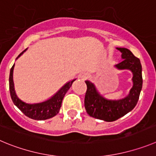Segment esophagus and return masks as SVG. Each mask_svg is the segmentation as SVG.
<instances>
[{"mask_svg": "<svg viewBox=\"0 0 156 156\" xmlns=\"http://www.w3.org/2000/svg\"><path fill=\"white\" fill-rule=\"evenodd\" d=\"M88 77H89V75H88V73H84L83 75H81V78H84V79H85V78H88Z\"/></svg>", "mask_w": 156, "mask_h": 156, "instance_id": "esophagus-1", "label": "esophagus"}]
</instances>
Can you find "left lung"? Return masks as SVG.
Instances as JSON below:
<instances>
[{
	"instance_id": "left-lung-1",
	"label": "left lung",
	"mask_w": 156,
	"mask_h": 156,
	"mask_svg": "<svg viewBox=\"0 0 156 156\" xmlns=\"http://www.w3.org/2000/svg\"><path fill=\"white\" fill-rule=\"evenodd\" d=\"M116 50L121 53L123 61L114 65L117 70H129L132 73V88L128 95L119 99H108L102 96L97 90L95 84L86 80L87 91L85 97V108L90 116L99 120L112 122L120 118L131 111L139 99L142 88V68L140 60L126 48Z\"/></svg>"
}]
</instances>
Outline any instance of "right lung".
Masks as SVG:
<instances>
[{"mask_svg":"<svg viewBox=\"0 0 156 156\" xmlns=\"http://www.w3.org/2000/svg\"><path fill=\"white\" fill-rule=\"evenodd\" d=\"M26 50L27 49L22 51L16 59L21 57L24 54V52L26 51ZM14 67H15V64L11 68L9 76L10 94H11V97H12L14 104L19 108L26 116H27L29 118L33 119V120H43L56 116L60 111L64 95L67 93L68 89L71 88L73 82L76 79H73L64 84L52 97H50L47 100L41 102H37V103H27V102H24L22 99H19L18 95H16V92H15V85H14L13 81Z\"/></svg>","mask_w":156,"mask_h":156,"instance_id":"right-lung-1","label":"right lung"}]
</instances>
